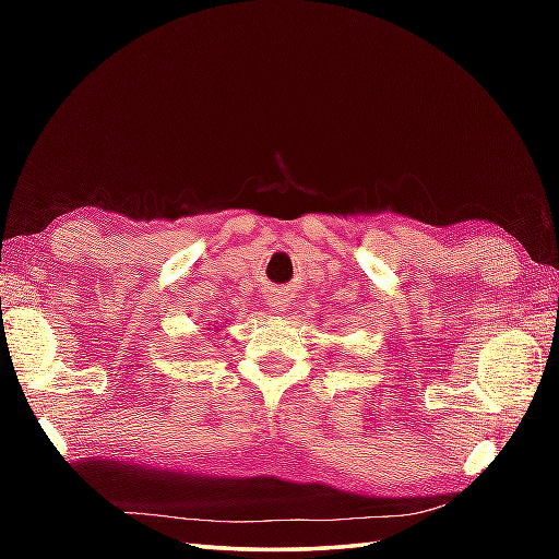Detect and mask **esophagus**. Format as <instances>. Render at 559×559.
<instances>
[{
    "label": "esophagus",
    "mask_w": 559,
    "mask_h": 559,
    "mask_svg": "<svg viewBox=\"0 0 559 559\" xmlns=\"http://www.w3.org/2000/svg\"><path fill=\"white\" fill-rule=\"evenodd\" d=\"M266 307H269L271 312H286L288 307H290L288 293L281 290V288H271V290L266 293Z\"/></svg>",
    "instance_id": "obj_1"
}]
</instances>
